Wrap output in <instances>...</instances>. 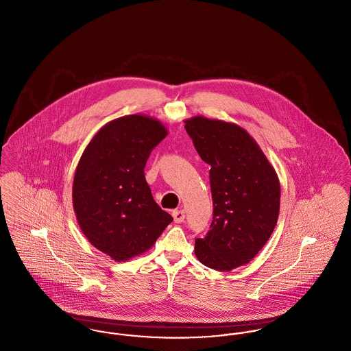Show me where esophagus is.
I'll list each match as a JSON object with an SVG mask.
<instances>
[{
	"label": "esophagus",
	"instance_id": "1",
	"mask_svg": "<svg viewBox=\"0 0 351 351\" xmlns=\"http://www.w3.org/2000/svg\"><path fill=\"white\" fill-rule=\"evenodd\" d=\"M172 216H173V221H175L176 223H180V222H183L184 218H185V212H184L183 209H180V210H173V212H172Z\"/></svg>",
	"mask_w": 351,
	"mask_h": 351
}]
</instances>
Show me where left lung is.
I'll list each match as a JSON object with an SVG mask.
<instances>
[{
  "instance_id": "left-lung-1",
  "label": "left lung",
  "mask_w": 351,
  "mask_h": 351,
  "mask_svg": "<svg viewBox=\"0 0 351 351\" xmlns=\"http://www.w3.org/2000/svg\"><path fill=\"white\" fill-rule=\"evenodd\" d=\"M201 159L210 166L213 221L196 238L201 263L217 271L247 265L274 232L280 208V183L250 134L235 123L196 116L185 119Z\"/></svg>"
}]
</instances>
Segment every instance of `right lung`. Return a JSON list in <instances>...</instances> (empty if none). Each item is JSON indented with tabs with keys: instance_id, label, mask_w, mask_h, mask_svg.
<instances>
[{
	"instance_id": "1",
	"label": "right lung",
	"mask_w": 351,
	"mask_h": 351,
	"mask_svg": "<svg viewBox=\"0 0 351 351\" xmlns=\"http://www.w3.org/2000/svg\"><path fill=\"white\" fill-rule=\"evenodd\" d=\"M167 136L155 118L132 114L102 126L76 167L72 202L88 241L117 262L149 250L173 218L145 178L151 151Z\"/></svg>"
}]
</instances>
